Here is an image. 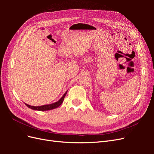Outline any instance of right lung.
Listing matches in <instances>:
<instances>
[{
	"label": "right lung",
	"instance_id": "1",
	"mask_svg": "<svg viewBox=\"0 0 154 154\" xmlns=\"http://www.w3.org/2000/svg\"><path fill=\"white\" fill-rule=\"evenodd\" d=\"M67 94V92H66V93L63 95V96L60 98L58 101L55 102V103H53L52 104H49V105H42V106H31L29 105H27L26 103H25L26 105L27 106H28L29 108L35 110H39V111H45V110H52L54 109L57 108L60 105H62V103H63L64 97L66 96Z\"/></svg>",
	"mask_w": 154,
	"mask_h": 154
}]
</instances>
